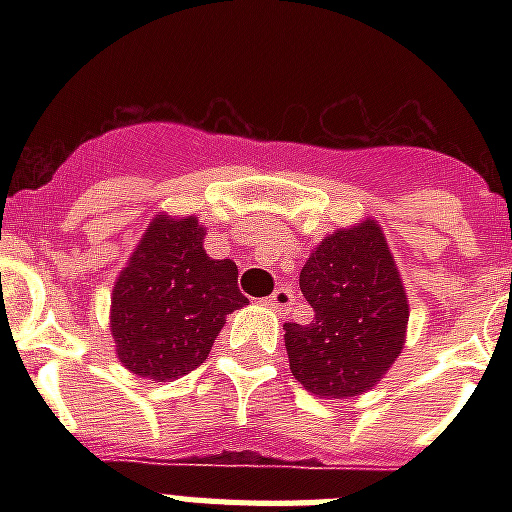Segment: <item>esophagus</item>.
<instances>
[{
	"label": "esophagus",
	"mask_w": 512,
	"mask_h": 512,
	"mask_svg": "<svg viewBox=\"0 0 512 512\" xmlns=\"http://www.w3.org/2000/svg\"><path fill=\"white\" fill-rule=\"evenodd\" d=\"M263 303L268 305V308H273V311H284V308H289V305H292V289L279 287L276 292H271V295L265 297Z\"/></svg>",
	"instance_id": "esophagus-1"
}]
</instances>
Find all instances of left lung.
Returning <instances> with one entry per match:
<instances>
[{"label": "left lung", "mask_w": 512, "mask_h": 512, "mask_svg": "<svg viewBox=\"0 0 512 512\" xmlns=\"http://www.w3.org/2000/svg\"><path fill=\"white\" fill-rule=\"evenodd\" d=\"M308 324H284L289 369L308 393L350 398L372 390L406 342L409 297L380 223L366 217L316 244L300 271Z\"/></svg>", "instance_id": "left-lung-1"}]
</instances>
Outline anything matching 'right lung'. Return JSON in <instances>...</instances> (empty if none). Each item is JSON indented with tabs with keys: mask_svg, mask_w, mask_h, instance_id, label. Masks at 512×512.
I'll list each match as a JSON object with an SVG mask.
<instances>
[{
	"mask_svg": "<svg viewBox=\"0 0 512 512\" xmlns=\"http://www.w3.org/2000/svg\"><path fill=\"white\" fill-rule=\"evenodd\" d=\"M196 215L167 212L148 223L116 276L111 337L124 369L172 382L204 364L225 316L249 303L233 260H212Z\"/></svg>",
	"mask_w": 512,
	"mask_h": 512,
	"instance_id": "right-lung-1",
	"label": "right lung"
}]
</instances>
